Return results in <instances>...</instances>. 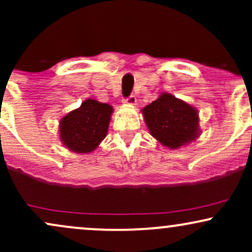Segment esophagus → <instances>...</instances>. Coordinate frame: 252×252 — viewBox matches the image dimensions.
Segmentation results:
<instances>
[{"label": "esophagus", "instance_id": "34e87169", "mask_svg": "<svg viewBox=\"0 0 252 252\" xmlns=\"http://www.w3.org/2000/svg\"><path fill=\"white\" fill-rule=\"evenodd\" d=\"M136 102H137V99H136L135 96H130L126 99H124V103L129 104V105H135Z\"/></svg>", "mask_w": 252, "mask_h": 252}]
</instances>
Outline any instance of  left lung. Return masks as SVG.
I'll return each instance as SVG.
<instances>
[{
  "mask_svg": "<svg viewBox=\"0 0 252 252\" xmlns=\"http://www.w3.org/2000/svg\"><path fill=\"white\" fill-rule=\"evenodd\" d=\"M141 111L150 135L169 149L187 146L200 135L198 110L167 92Z\"/></svg>",
  "mask_w": 252,
  "mask_h": 252,
  "instance_id": "1",
  "label": "left lung"
}]
</instances>
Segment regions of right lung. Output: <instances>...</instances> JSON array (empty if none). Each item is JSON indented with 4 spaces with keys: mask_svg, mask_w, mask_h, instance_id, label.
I'll return each mask as SVG.
<instances>
[{
    "mask_svg": "<svg viewBox=\"0 0 252 252\" xmlns=\"http://www.w3.org/2000/svg\"><path fill=\"white\" fill-rule=\"evenodd\" d=\"M114 112L111 105L85 99L60 120L59 137L63 147L77 154H89L99 146L108 132Z\"/></svg>",
    "mask_w": 252,
    "mask_h": 252,
    "instance_id": "1",
    "label": "right lung"
}]
</instances>
